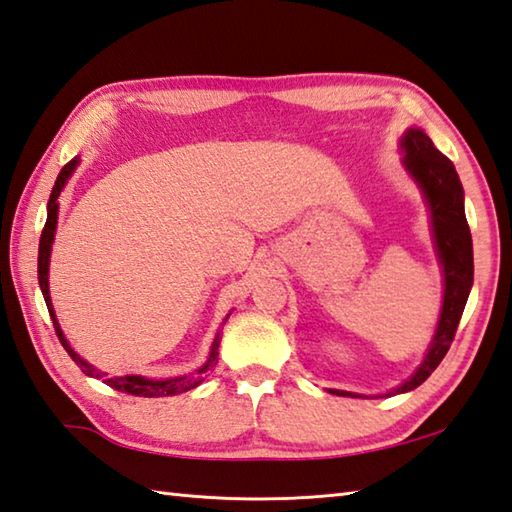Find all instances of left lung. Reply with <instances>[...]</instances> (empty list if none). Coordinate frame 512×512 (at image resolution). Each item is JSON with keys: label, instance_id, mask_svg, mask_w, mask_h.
Instances as JSON below:
<instances>
[{"label": "left lung", "instance_id": "1", "mask_svg": "<svg viewBox=\"0 0 512 512\" xmlns=\"http://www.w3.org/2000/svg\"><path fill=\"white\" fill-rule=\"evenodd\" d=\"M402 148L406 150L404 164L408 173L415 177L419 188L424 190L426 202L433 217V233L439 259L444 266V306L439 315L437 333L433 337L424 362L419 364L417 373L404 382L393 393H408L417 386H422L433 375V370L442 364L450 344H453L459 319H462L464 306L468 302L470 286H473V237L464 213V188L459 182L457 170L446 155L439 153L430 137L419 128L406 130L402 139ZM333 395H353L344 390H330ZM386 395V397H388ZM359 397V395H355Z\"/></svg>", "mask_w": 512, "mask_h": 512}]
</instances>
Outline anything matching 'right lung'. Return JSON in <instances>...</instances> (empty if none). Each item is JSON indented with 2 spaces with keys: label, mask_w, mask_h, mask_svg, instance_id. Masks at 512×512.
<instances>
[{
  "label": "right lung",
  "mask_w": 512,
  "mask_h": 512,
  "mask_svg": "<svg viewBox=\"0 0 512 512\" xmlns=\"http://www.w3.org/2000/svg\"><path fill=\"white\" fill-rule=\"evenodd\" d=\"M77 157L70 159V162L62 168V173L57 175V182L53 186V193H50V199H48V217H46V224H44V230H42V239H39V257H37V279H39V288H42L44 293V299H46V306H48V313H50V319H53V326H55V333L59 337V342H62V346L66 348V353L70 355V359L82 368V373L88 375V377H97L102 379L106 377V373H102V370L93 368L90 364H86L82 357H79L73 348L68 346L66 337L62 333V328H59L57 319H55V310H53V304H50V293H48V259H50V248H53V239H55V228H57V197L59 193H62V188L66 184V179L70 177V173H73L75 166H77ZM228 319V317H226ZM224 319V324H226ZM217 348H219V335L215 337L213 342V348H210V357L208 362L197 370V373L193 375H184V377H175V379H146V377H139V375H124V377H110V379H104V382L110 386L119 390V393H128V395H135V397H170V395H179V393H186V390L195 388L204 382V373L206 370L213 368L217 364Z\"/></svg>",
  "instance_id": "1"
}]
</instances>
